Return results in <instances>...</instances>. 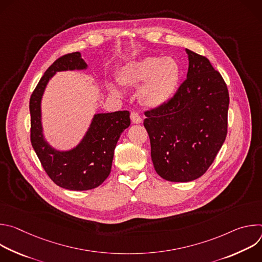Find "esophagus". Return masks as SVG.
I'll return each instance as SVG.
<instances>
[{"label": "esophagus", "mask_w": 262, "mask_h": 262, "mask_svg": "<svg viewBox=\"0 0 262 262\" xmlns=\"http://www.w3.org/2000/svg\"><path fill=\"white\" fill-rule=\"evenodd\" d=\"M130 119H132V122L135 123V124H140L143 121L142 117L140 116L139 113H137V112H132V113H130Z\"/></svg>", "instance_id": "1"}]
</instances>
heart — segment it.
Returning <instances> with one entry per match:
<instances>
[{"instance_id": "b5f03b06", "label": "heart", "mask_w": 262, "mask_h": 262, "mask_svg": "<svg viewBox=\"0 0 262 262\" xmlns=\"http://www.w3.org/2000/svg\"><path fill=\"white\" fill-rule=\"evenodd\" d=\"M180 66L173 58L149 56L126 64L119 72V82L125 86H139L138 97L149 107H159L167 103L175 94L179 80ZM108 88L115 95L121 90L113 83Z\"/></svg>"}]
</instances>
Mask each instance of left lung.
Masks as SVG:
<instances>
[{
	"label": "left lung",
	"mask_w": 262,
	"mask_h": 262,
	"mask_svg": "<svg viewBox=\"0 0 262 262\" xmlns=\"http://www.w3.org/2000/svg\"><path fill=\"white\" fill-rule=\"evenodd\" d=\"M186 80L164 105L145 112L151 160L166 180L188 182L202 176L227 136L229 93L209 60L190 50Z\"/></svg>",
	"instance_id": "obj_1"
}]
</instances>
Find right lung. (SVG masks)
Masks as SVG:
<instances>
[{"label":"right lung","mask_w":262,"mask_h":262,"mask_svg":"<svg viewBox=\"0 0 262 262\" xmlns=\"http://www.w3.org/2000/svg\"><path fill=\"white\" fill-rule=\"evenodd\" d=\"M87 64L76 52L57 59L45 72L30 98L31 143L45 171L59 186L71 191L92 190L108 176L120 135L130 124L129 112L95 114L78 146L67 151L53 148L43 137L41 98L49 81L58 71L82 70Z\"/></svg>","instance_id":"add662e5"}]
</instances>
